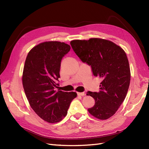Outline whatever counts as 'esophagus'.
I'll return each instance as SVG.
<instances>
[{"label": "esophagus", "mask_w": 149, "mask_h": 149, "mask_svg": "<svg viewBox=\"0 0 149 149\" xmlns=\"http://www.w3.org/2000/svg\"><path fill=\"white\" fill-rule=\"evenodd\" d=\"M77 94L78 96H84L85 95L84 93H77Z\"/></svg>", "instance_id": "obj_1"}]
</instances>
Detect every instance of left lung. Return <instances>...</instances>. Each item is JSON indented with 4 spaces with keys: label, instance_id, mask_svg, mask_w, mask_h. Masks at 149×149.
<instances>
[{
    "label": "left lung",
    "instance_id": "obj_1",
    "mask_svg": "<svg viewBox=\"0 0 149 149\" xmlns=\"http://www.w3.org/2000/svg\"><path fill=\"white\" fill-rule=\"evenodd\" d=\"M70 44L79 59L91 66L93 75L102 79L100 91L87 93L95 100L89 112L99 119H109L118 111L128 91L130 71L127 55L123 49L107 40H76Z\"/></svg>",
    "mask_w": 149,
    "mask_h": 149
}]
</instances>
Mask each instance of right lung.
Segmentation results:
<instances>
[{"instance_id":"add662e5","label":"right lung","mask_w":149,"mask_h":149,"mask_svg":"<svg viewBox=\"0 0 149 149\" xmlns=\"http://www.w3.org/2000/svg\"><path fill=\"white\" fill-rule=\"evenodd\" d=\"M70 48L63 42H46L34 47L26 58L22 76L25 95L35 113L49 123L63 119L77 96L75 92L55 89L61 60Z\"/></svg>"}]
</instances>
